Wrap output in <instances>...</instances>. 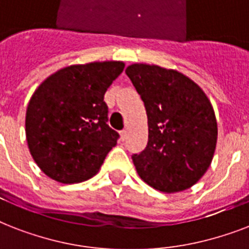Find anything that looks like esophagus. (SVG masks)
<instances>
[{"instance_id":"obj_1","label":"esophagus","mask_w":249,"mask_h":249,"mask_svg":"<svg viewBox=\"0 0 249 249\" xmlns=\"http://www.w3.org/2000/svg\"><path fill=\"white\" fill-rule=\"evenodd\" d=\"M126 134H128V132H126V129H123L120 132V137H121V140L124 141L125 138H126Z\"/></svg>"}]
</instances>
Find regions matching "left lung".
Segmentation results:
<instances>
[{
    "instance_id": "8db88e82",
    "label": "left lung",
    "mask_w": 249,
    "mask_h": 249,
    "mask_svg": "<svg viewBox=\"0 0 249 249\" xmlns=\"http://www.w3.org/2000/svg\"><path fill=\"white\" fill-rule=\"evenodd\" d=\"M143 101L148 142L132 156L140 177L163 193L195 185L211 165L217 121L204 91L174 70L132 64L125 70Z\"/></svg>"
}]
</instances>
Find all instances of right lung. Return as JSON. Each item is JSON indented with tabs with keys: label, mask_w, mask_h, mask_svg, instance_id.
<instances>
[{
	"label": "right lung",
	"mask_w": 249,
	"mask_h": 249,
	"mask_svg": "<svg viewBox=\"0 0 249 249\" xmlns=\"http://www.w3.org/2000/svg\"><path fill=\"white\" fill-rule=\"evenodd\" d=\"M123 62L71 66L49 76L33 93L25 113L29 151L48 177L77 183L93 177L119 140L109 128L107 88Z\"/></svg>",
	"instance_id": "right-lung-1"
}]
</instances>
